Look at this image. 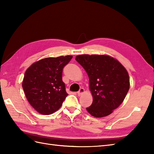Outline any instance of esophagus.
I'll use <instances>...</instances> for the list:
<instances>
[{
	"instance_id": "34e87169",
	"label": "esophagus",
	"mask_w": 154,
	"mask_h": 154,
	"mask_svg": "<svg viewBox=\"0 0 154 154\" xmlns=\"http://www.w3.org/2000/svg\"><path fill=\"white\" fill-rule=\"evenodd\" d=\"M84 92H85V89H83V88H80V89H79V91H78L77 92V94H78V96H81V94H83L84 93Z\"/></svg>"
}]
</instances>
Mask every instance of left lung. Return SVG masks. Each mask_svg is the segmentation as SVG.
I'll list each match as a JSON object with an SVG mask.
<instances>
[{
  "label": "left lung",
  "mask_w": 154,
  "mask_h": 154,
  "mask_svg": "<svg viewBox=\"0 0 154 154\" xmlns=\"http://www.w3.org/2000/svg\"><path fill=\"white\" fill-rule=\"evenodd\" d=\"M75 60L86 71L93 100L87 110L100 118L109 115L125 99L130 88L129 75L119 61L105 55H80Z\"/></svg>",
  "instance_id": "1"
}]
</instances>
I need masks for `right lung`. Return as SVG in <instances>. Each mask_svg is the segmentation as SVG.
<instances>
[{
    "label": "right lung",
    "instance_id": "1",
    "mask_svg": "<svg viewBox=\"0 0 154 154\" xmlns=\"http://www.w3.org/2000/svg\"><path fill=\"white\" fill-rule=\"evenodd\" d=\"M72 57L66 55L44 58L26 71L23 90L29 103L39 113L49 115L61 106L68 95L62 81V72Z\"/></svg>",
    "mask_w": 154,
    "mask_h": 154
}]
</instances>
